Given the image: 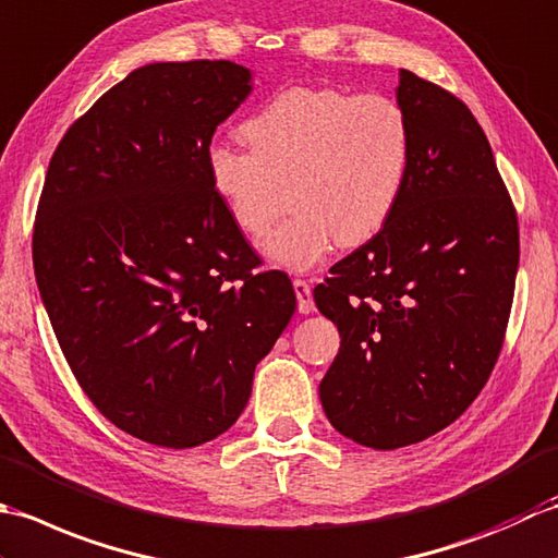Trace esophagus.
Here are the masks:
<instances>
[{
	"label": "esophagus",
	"instance_id": "34e87169",
	"mask_svg": "<svg viewBox=\"0 0 558 558\" xmlns=\"http://www.w3.org/2000/svg\"><path fill=\"white\" fill-rule=\"evenodd\" d=\"M293 291H295V301H299V313H303V315L313 313L315 303H313L311 283L305 279H293Z\"/></svg>",
	"mask_w": 558,
	"mask_h": 558
}]
</instances>
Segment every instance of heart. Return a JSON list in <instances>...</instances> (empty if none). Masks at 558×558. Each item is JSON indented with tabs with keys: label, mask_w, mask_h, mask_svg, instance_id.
Listing matches in <instances>:
<instances>
[{
	"label": "heart",
	"mask_w": 558,
	"mask_h": 558,
	"mask_svg": "<svg viewBox=\"0 0 558 558\" xmlns=\"http://www.w3.org/2000/svg\"><path fill=\"white\" fill-rule=\"evenodd\" d=\"M250 149L211 144L204 166L229 219L259 238L275 219L281 185L291 207L263 243L271 265L305 271L337 241L378 235L400 207L414 161L412 118L400 100L335 86H289L243 122Z\"/></svg>",
	"instance_id": "heart-1"
}]
</instances>
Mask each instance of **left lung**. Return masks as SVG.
<instances>
[{
    "label": "left lung",
    "instance_id": "8db88e82",
    "mask_svg": "<svg viewBox=\"0 0 558 558\" xmlns=\"http://www.w3.org/2000/svg\"><path fill=\"white\" fill-rule=\"evenodd\" d=\"M395 96L414 128L400 207L315 289L342 337L323 409L375 450L434 436L476 400L504 344L520 259L513 202L470 108L407 70Z\"/></svg>",
    "mask_w": 558,
    "mask_h": 558
}]
</instances>
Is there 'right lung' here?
Masks as SVG:
<instances>
[{"mask_svg":"<svg viewBox=\"0 0 558 558\" xmlns=\"http://www.w3.org/2000/svg\"><path fill=\"white\" fill-rule=\"evenodd\" d=\"M253 90L229 60L154 62L78 118L45 175L33 267L74 378L161 448L229 430L295 311L211 192L204 156Z\"/></svg>","mask_w":558,"mask_h":558,"instance_id":"right-lung-1","label":"right lung"}]
</instances>
